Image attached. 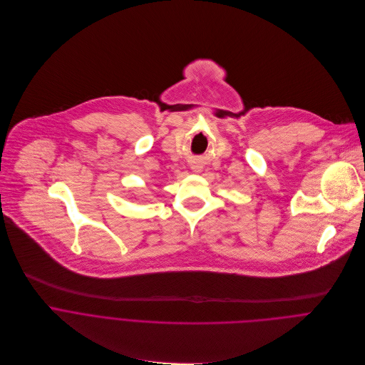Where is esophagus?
<instances>
[{"label": "esophagus", "instance_id": "34e87169", "mask_svg": "<svg viewBox=\"0 0 365 365\" xmlns=\"http://www.w3.org/2000/svg\"><path fill=\"white\" fill-rule=\"evenodd\" d=\"M192 170H194V173H200L201 171V165H198V164H195V165H192L191 167Z\"/></svg>", "mask_w": 365, "mask_h": 365}]
</instances>
